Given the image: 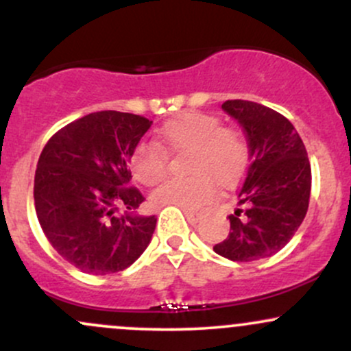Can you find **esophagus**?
Wrapping results in <instances>:
<instances>
[{"label": "esophagus", "instance_id": "34e87169", "mask_svg": "<svg viewBox=\"0 0 351 351\" xmlns=\"http://www.w3.org/2000/svg\"><path fill=\"white\" fill-rule=\"evenodd\" d=\"M184 216H186V219L191 224L199 223V221L203 219V215H201V213H196V211H184Z\"/></svg>", "mask_w": 351, "mask_h": 351}]
</instances>
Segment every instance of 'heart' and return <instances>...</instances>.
I'll return each instance as SVG.
<instances>
[{
    "label": "heart",
    "mask_w": 351,
    "mask_h": 351,
    "mask_svg": "<svg viewBox=\"0 0 351 351\" xmlns=\"http://www.w3.org/2000/svg\"><path fill=\"white\" fill-rule=\"evenodd\" d=\"M162 150L140 145L132 153V171L140 183L155 186L168 173V156L164 152L189 156V178H173L153 195L160 206H176L184 211L203 208L216 195V180L221 184L236 183L249 158L247 140L232 125H221L216 115L203 112H183L165 122L156 132Z\"/></svg>",
    "instance_id": "heart-1"
}]
</instances>
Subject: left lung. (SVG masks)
<instances>
[{
	"instance_id": "left-lung-1",
	"label": "left lung",
	"mask_w": 351,
	"mask_h": 351,
	"mask_svg": "<svg viewBox=\"0 0 351 351\" xmlns=\"http://www.w3.org/2000/svg\"><path fill=\"white\" fill-rule=\"evenodd\" d=\"M223 110L247 136L249 163L231 229L215 252L236 263L271 257L292 239L308 209L312 171L293 125L272 108L251 100H226Z\"/></svg>"
}]
</instances>
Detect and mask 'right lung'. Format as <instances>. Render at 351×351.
<instances>
[{"label": "right lung", "mask_w": 351, "mask_h": 351, "mask_svg": "<svg viewBox=\"0 0 351 351\" xmlns=\"http://www.w3.org/2000/svg\"><path fill=\"white\" fill-rule=\"evenodd\" d=\"M152 120L117 110L88 114L43 148L34 206L44 234L79 271L106 276L132 265L150 244L155 216H136L145 199L128 162ZM122 206L125 215H117Z\"/></svg>", "instance_id": "add662e5"}]
</instances>
